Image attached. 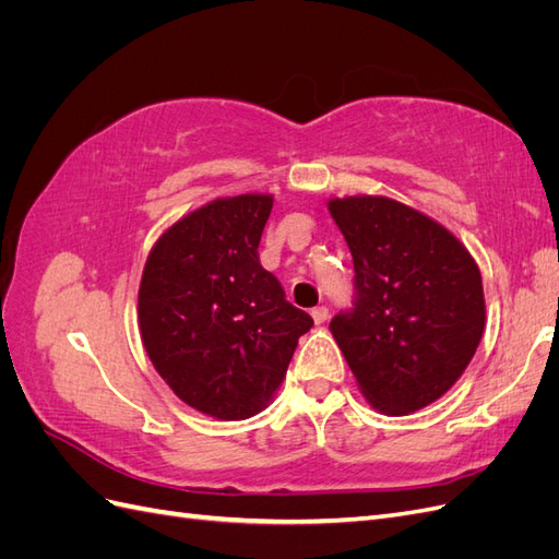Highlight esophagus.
Here are the masks:
<instances>
[{
  "instance_id": "34e87169",
  "label": "esophagus",
  "mask_w": 559,
  "mask_h": 559,
  "mask_svg": "<svg viewBox=\"0 0 559 559\" xmlns=\"http://www.w3.org/2000/svg\"><path fill=\"white\" fill-rule=\"evenodd\" d=\"M312 319H314V324H324V321L329 319V308H324V306L314 308L312 310Z\"/></svg>"
}]
</instances>
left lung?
<instances>
[{
  "mask_svg": "<svg viewBox=\"0 0 559 559\" xmlns=\"http://www.w3.org/2000/svg\"><path fill=\"white\" fill-rule=\"evenodd\" d=\"M354 261V308L329 324L366 401L408 415L462 378L485 329L480 270L431 216L384 195L331 198Z\"/></svg>",
  "mask_w": 559,
  "mask_h": 559,
  "instance_id": "left-lung-1",
  "label": "left lung"
}]
</instances>
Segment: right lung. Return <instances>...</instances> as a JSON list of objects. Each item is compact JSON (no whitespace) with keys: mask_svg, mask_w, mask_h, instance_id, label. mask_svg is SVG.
Returning <instances> with one entry per match:
<instances>
[{"mask_svg":"<svg viewBox=\"0 0 559 559\" xmlns=\"http://www.w3.org/2000/svg\"><path fill=\"white\" fill-rule=\"evenodd\" d=\"M273 195L216 198L156 240L140 282L142 343L158 376L202 415L247 419L280 389L312 317L259 261Z\"/></svg>","mask_w":559,"mask_h":559,"instance_id":"right-lung-1","label":"right lung"}]
</instances>
